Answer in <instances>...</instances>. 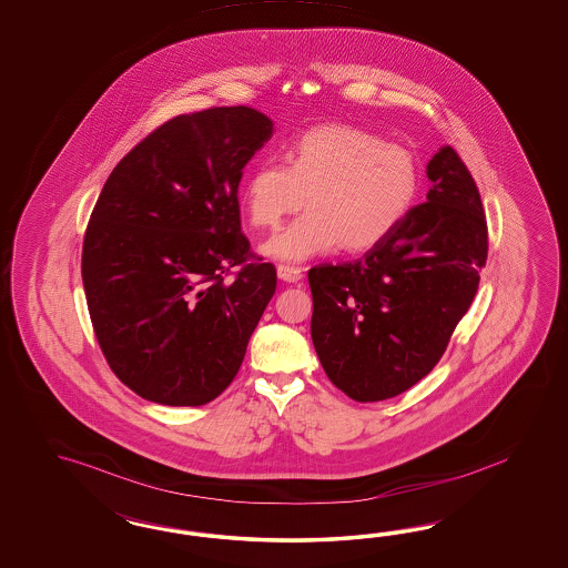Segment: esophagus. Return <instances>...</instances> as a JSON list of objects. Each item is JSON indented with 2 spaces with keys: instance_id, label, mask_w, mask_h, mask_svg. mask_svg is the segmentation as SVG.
I'll return each instance as SVG.
<instances>
[{
  "instance_id": "34e87169",
  "label": "esophagus",
  "mask_w": 568,
  "mask_h": 568,
  "mask_svg": "<svg viewBox=\"0 0 568 568\" xmlns=\"http://www.w3.org/2000/svg\"><path fill=\"white\" fill-rule=\"evenodd\" d=\"M276 275L281 281H287V283H297L302 278V268L297 266H290V264H278L276 266Z\"/></svg>"
}]
</instances>
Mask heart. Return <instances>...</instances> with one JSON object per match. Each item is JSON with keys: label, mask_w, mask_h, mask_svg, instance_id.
<instances>
[{"label": "heart", "mask_w": 568, "mask_h": 568, "mask_svg": "<svg viewBox=\"0 0 568 568\" xmlns=\"http://www.w3.org/2000/svg\"><path fill=\"white\" fill-rule=\"evenodd\" d=\"M420 171L414 155L349 124L308 129L287 150V164L264 160L243 183L241 204L256 229L290 212H308L278 229L260 252L278 262L361 252L396 231L414 206Z\"/></svg>", "instance_id": "b5f03b06"}]
</instances>
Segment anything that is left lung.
I'll use <instances>...</instances> for the list:
<instances>
[{
	"instance_id": "left-lung-1",
	"label": "left lung",
	"mask_w": 568,
	"mask_h": 568,
	"mask_svg": "<svg viewBox=\"0 0 568 568\" xmlns=\"http://www.w3.org/2000/svg\"><path fill=\"white\" fill-rule=\"evenodd\" d=\"M427 202L361 260L310 268L312 344L331 383L356 402L410 389L442 361L479 287L487 223L449 145L427 164Z\"/></svg>"
}]
</instances>
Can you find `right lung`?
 <instances>
[{
    "label": "right lung",
    "mask_w": 568,
    "mask_h": 568,
    "mask_svg": "<svg viewBox=\"0 0 568 568\" xmlns=\"http://www.w3.org/2000/svg\"><path fill=\"white\" fill-rule=\"evenodd\" d=\"M271 135L273 121L247 105L181 114L103 185L83 241L87 308L110 368L143 399L202 406L240 371L276 271L245 264L237 187Z\"/></svg>",
    "instance_id": "add662e5"
}]
</instances>
